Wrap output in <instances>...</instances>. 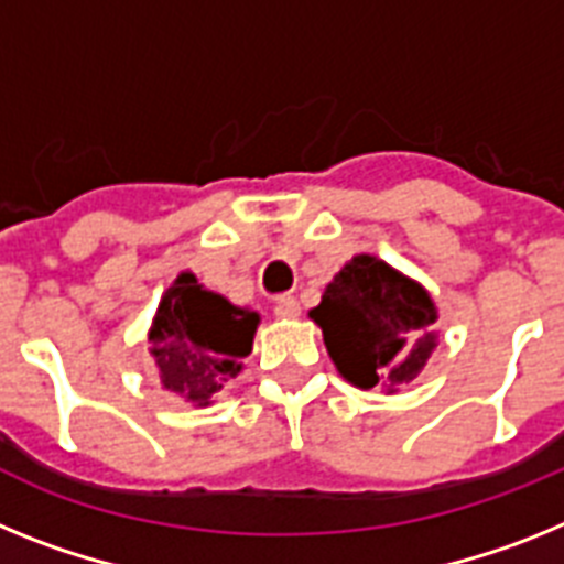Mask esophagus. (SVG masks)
<instances>
[{
	"instance_id": "1",
	"label": "esophagus",
	"mask_w": 564,
	"mask_h": 564,
	"mask_svg": "<svg viewBox=\"0 0 564 564\" xmlns=\"http://www.w3.org/2000/svg\"><path fill=\"white\" fill-rule=\"evenodd\" d=\"M272 312H275L281 321H292V317L301 315V303H297L292 295H281L275 301V306H272Z\"/></svg>"
}]
</instances>
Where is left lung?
I'll use <instances>...</instances> for the list:
<instances>
[{
    "instance_id": "obj_1",
    "label": "left lung",
    "mask_w": 564,
    "mask_h": 564,
    "mask_svg": "<svg viewBox=\"0 0 564 564\" xmlns=\"http://www.w3.org/2000/svg\"><path fill=\"white\" fill-rule=\"evenodd\" d=\"M310 317L337 371L360 389L409 383L437 346L429 332L437 312L425 289L371 254H357L337 272Z\"/></svg>"
}]
</instances>
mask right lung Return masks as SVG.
Segmentation results:
<instances>
[{"mask_svg": "<svg viewBox=\"0 0 564 564\" xmlns=\"http://www.w3.org/2000/svg\"><path fill=\"white\" fill-rule=\"evenodd\" d=\"M254 326V312L232 306L200 286L195 275L181 272L161 297L150 329V351L164 389L207 405L241 371V360L252 351Z\"/></svg>", "mask_w": 564, "mask_h": 564, "instance_id": "right-lung-1", "label": "right lung"}]
</instances>
